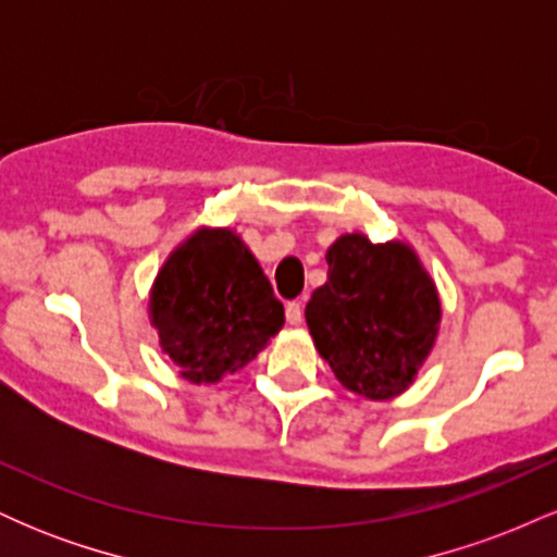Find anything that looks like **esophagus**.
I'll return each mask as SVG.
<instances>
[{
  "instance_id": "1",
  "label": "esophagus",
  "mask_w": 557,
  "mask_h": 557,
  "mask_svg": "<svg viewBox=\"0 0 557 557\" xmlns=\"http://www.w3.org/2000/svg\"><path fill=\"white\" fill-rule=\"evenodd\" d=\"M285 317L290 324H300L304 322V306H300L298 300H290V304L285 306Z\"/></svg>"
}]
</instances>
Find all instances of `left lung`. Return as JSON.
Returning a JSON list of instances; mask_svg holds the SVG:
<instances>
[{
  "instance_id": "obj_1",
  "label": "left lung",
  "mask_w": 557,
  "mask_h": 557,
  "mask_svg": "<svg viewBox=\"0 0 557 557\" xmlns=\"http://www.w3.org/2000/svg\"><path fill=\"white\" fill-rule=\"evenodd\" d=\"M327 283L311 293L306 324L337 382L389 400L413 382L440 330L437 287L406 243L341 235Z\"/></svg>"
}]
</instances>
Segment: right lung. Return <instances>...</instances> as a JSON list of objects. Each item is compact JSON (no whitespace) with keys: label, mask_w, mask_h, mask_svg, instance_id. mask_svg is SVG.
Here are the masks:
<instances>
[{"label":"right lung","mask_w":557,"mask_h":557,"mask_svg":"<svg viewBox=\"0 0 557 557\" xmlns=\"http://www.w3.org/2000/svg\"><path fill=\"white\" fill-rule=\"evenodd\" d=\"M149 311L162 350L196 385L240 372L285 324L270 280L233 230L201 227L181 243L157 274Z\"/></svg>","instance_id":"right-lung-1"}]
</instances>
